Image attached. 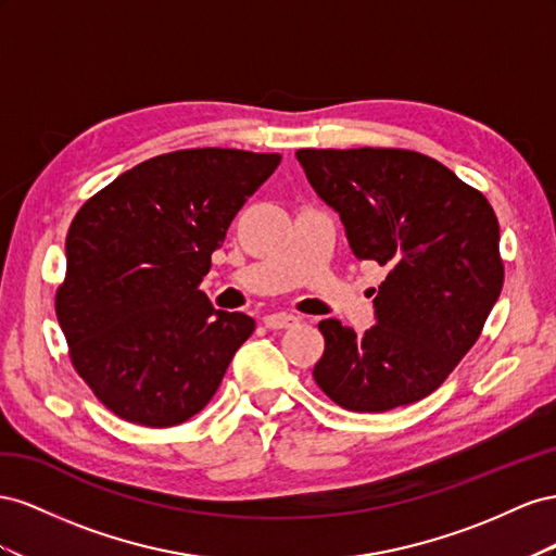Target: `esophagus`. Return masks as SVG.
<instances>
[{"label": "esophagus", "mask_w": 556, "mask_h": 556, "mask_svg": "<svg viewBox=\"0 0 556 556\" xmlns=\"http://www.w3.org/2000/svg\"><path fill=\"white\" fill-rule=\"evenodd\" d=\"M263 324H265V328L281 330V328H291V326H295V324H298V319H295L293 314H281V312H277V314H267L265 319H263Z\"/></svg>", "instance_id": "esophagus-1"}]
</instances>
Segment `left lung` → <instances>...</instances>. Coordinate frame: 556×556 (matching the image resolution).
<instances>
[{
    "label": "left lung",
    "mask_w": 556,
    "mask_h": 556,
    "mask_svg": "<svg viewBox=\"0 0 556 556\" xmlns=\"http://www.w3.org/2000/svg\"><path fill=\"white\" fill-rule=\"evenodd\" d=\"M312 188L342 218L356 258L387 267L363 336L324 319L314 382L352 412L433 393L478 342L503 289L498 218L478 188L407 149H300Z\"/></svg>",
    "instance_id": "left-lung-1"
}]
</instances>
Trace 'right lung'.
I'll return each mask as SVG.
<instances>
[{"label": "right lung", "mask_w": 556, "mask_h": 556, "mask_svg": "<svg viewBox=\"0 0 556 556\" xmlns=\"http://www.w3.org/2000/svg\"><path fill=\"white\" fill-rule=\"evenodd\" d=\"M279 153L184 149L123 172L76 212L55 314L78 377L116 417L169 428L212 401L251 316L200 291Z\"/></svg>", "instance_id": "add662e5"}]
</instances>
